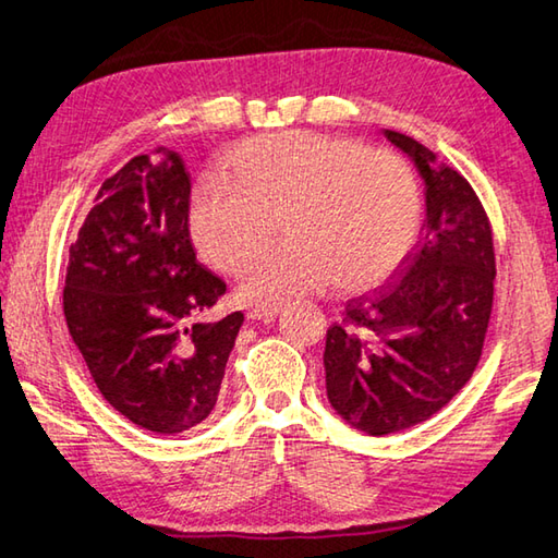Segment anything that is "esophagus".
Here are the masks:
<instances>
[{
    "label": "esophagus",
    "mask_w": 558,
    "mask_h": 558,
    "mask_svg": "<svg viewBox=\"0 0 558 558\" xmlns=\"http://www.w3.org/2000/svg\"><path fill=\"white\" fill-rule=\"evenodd\" d=\"M280 312V305H253L248 307L246 317L248 319H260V322H272V317Z\"/></svg>",
    "instance_id": "34e87169"
}]
</instances>
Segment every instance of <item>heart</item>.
I'll list each match as a JSON object with an SVG mask.
<instances>
[{"label": "heart", "instance_id": "obj_1", "mask_svg": "<svg viewBox=\"0 0 558 558\" xmlns=\"http://www.w3.org/2000/svg\"><path fill=\"white\" fill-rule=\"evenodd\" d=\"M229 180L190 199V236L211 268L236 276L266 248L276 221L288 241L246 270V298L280 302L337 278L368 290L400 266L422 225L410 166L353 138L286 131L229 154Z\"/></svg>", "mask_w": 558, "mask_h": 558}]
</instances>
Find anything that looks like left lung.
Returning <instances> with one entry per match:
<instances>
[{"mask_svg": "<svg viewBox=\"0 0 558 558\" xmlns=\"http://www.w3.org/2000/svg\"><path fill=\"white\" fill-rule=\"evenodd\" d=\"M427 185L424 241L400 280L347 302L324 347L331 408L353 427L383 437L429 420L478 366L493 312L490 219L471 182L434 166L417 141L385 131Z\"/></svg>", "mask_w": 558, "mask_h": 558, "instance_id": "obj_1", "label": "left lung"}]
</instances>
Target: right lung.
I'll return each instance as SVG.
<instances>
[{"label": "right lung", "instance_id": "obj_1", "mask_svg": "<svg viewBox=\"0 0 558 558\" xmlns=\"http://www.w3.org/2000/svg\"><path fill=\"white\" fill-rule=\"evenodd\" d=\"M95 199L70 244V337L102 398L129 422L156 434L197 427L215 410L244 314L197 319L227 282L192 248L182 158H131Z\"/></svg>", "mask_w": 558, "mask_h": 558}]
</instances>
